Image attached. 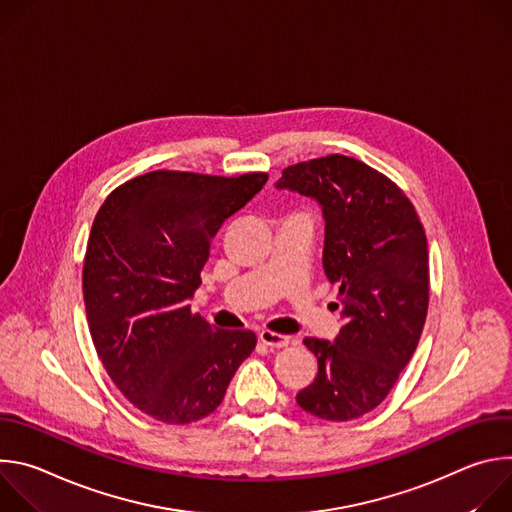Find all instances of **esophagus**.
<instances>
[{
	"mask_svg": "<svg viewBox=\"0 0 512 512\" xmlns=\"http://www.w3.org/2000/svg\"><path fill=\"white\" fill-rule=\"evenodd\" d=\"M259 340L265 344V346H271V348H283L291 342L289 336H283V334H277L273 330H261L259 332Z\"/></svg>",
	"mask_w": 512,
	"mask_h": 512,
	"instance_id": "34e87169",
	"label": "esophagus"
}]
</instances>
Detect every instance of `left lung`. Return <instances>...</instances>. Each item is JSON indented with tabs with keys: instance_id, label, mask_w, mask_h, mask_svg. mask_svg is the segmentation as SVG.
I'll list each match as a JSON object with an SVG mask.
<instances>
[{
	"instance_id": "1",
	"label": "left lung",
	"mask_w": 512,
	"mask_h": 512,
	"mask_svg": "<svg viewBox=\"0 0 512 512\" xmlns=\"http://www.w3.org/2000/svg\"><path fill=\"white\" fill-rule=\"evenodd\" d=\"M277 188L320 202L324 273L344 320L334 342L304 338L318 358L298 405L328 421L373 411L411 360L429 306V255L405 192L360 160L330 154L287 166Z\"/></svg>"
}]
</instances>
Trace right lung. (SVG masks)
<instances>
[{
  "mask_svg": "<svg viewBox=\"0 0 512 512\" xmlns=\"http://www.w3.org/2000/svg\"><path fill=\"white\" fill-rule=\"evenodd\" d=\"M267 178L156 170L117 186L95 216L83 265L91 338L123 397L158 421L210 415L257 344L251 330L212 328L188 300L214 235Z\"/></svg>",
  "mask_w": 512,
  "mask_h": 512,
  "instance_id": "1",
  "label": "right lung"
}]
</instances>
